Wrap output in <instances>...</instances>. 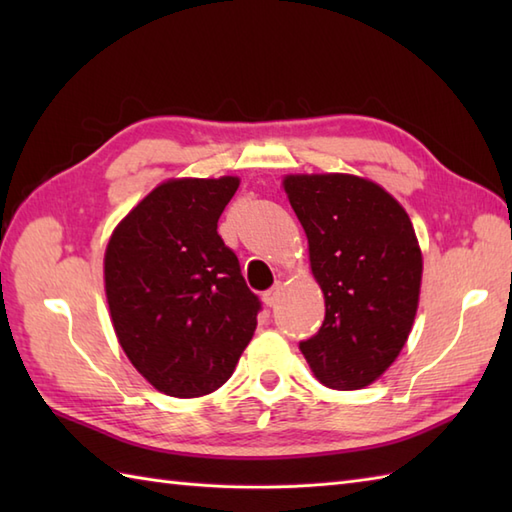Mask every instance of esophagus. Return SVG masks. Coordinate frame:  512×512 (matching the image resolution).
Instances as JSON below:
<instances>
[{
	"mask_svg": "<svg viewBox=\"0 0 512 512\" xmlns=\"http://www.w3.org/2000/svg\"><path fill=\"white\" fill-rule=\"evenodd\" d=\"M281 290H284V288H281V284H277V286L270 288L268 292H264V303H266L268 308H275L277 306L279 297H281Z\"/></svg>",
	"mask_w": 512,
	"mask_h": 512,
	"instance_id": "34e87169",
	"label": "esophagus"
}]
</instances>
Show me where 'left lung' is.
<instances>
[{"mask_svg": "<svg viewBox=\"0 0 512 512\" xmlns=\"http://www.w3.org/2000/svg\"><path fill=\"white\" fill-rule=\"evenodd\" d=\"M284 191L308 237L325 319L299 350L325 387L352 391L383 376L418 312L422 250L402 204L352 173H290Z\"/></svg>", "mask_w": 512, "mask_h": 512, "instance_id": "1", "label": "left lung"}]
</instances>
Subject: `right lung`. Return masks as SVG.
Returning <instances> with one entry per match:
<instances>
[{
    "label": "right lung",
    "instance_id": "right-lung-1",
    "mask_svg": "<svg viewBox=\"0 0 512 512\" xmlns=\"http://www.w3.org/2000/svg\"><path fill=\"white\" fill-rule=\"evenodd\" d=\"M237 187V176L160 182L105 248L116 339L138 374L173 398L220 389L257 328L259 299L217 235Z\"/></svg>",
    "mask_w": 512,
    "mask_h": 512
}]
</instances>
